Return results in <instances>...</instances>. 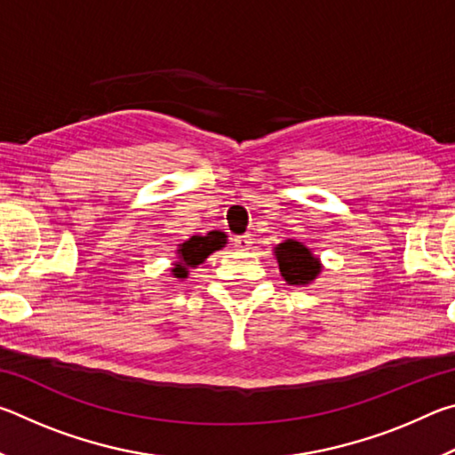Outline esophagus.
Listing matches in <instances>:
<instances>
[{
    "instance_id": "1",
    "label": "esophagus",
    "mask_w": 455,
    "mask_h": 455,
    "mask_svg": "<svg viewBox=\"0 0 455 455\" xmlns=\"http://www.w3.org/2000/svg\"><path fill=\"white\" fill-rule=\"evenodd\" d=\"M252 243H255V238H252V235H241V236L235 238V244L241 251H249L251 246H252Z\"/></svg>"
}]
</instances>
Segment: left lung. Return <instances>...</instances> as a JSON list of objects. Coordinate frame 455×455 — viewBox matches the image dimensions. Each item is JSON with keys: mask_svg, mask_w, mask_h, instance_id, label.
<instances>
[{"mask_svg": "<svg viewBox=\"0 0 455 455\" xmlns=\"http://www.w3.org/2000/svg\"><path fill=\"white\" fill-rule=\"evenodd\" d=\"M275 257L283 279L289 284H309L321 275V260L303 243L292 238L275 246Z\"/></svg>", "mask_w": 455, "mask_h": 455, "instance_id": "8db88e82", "label": "left lung"}]
</instances>
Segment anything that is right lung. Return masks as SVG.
Returning a JSON list of instances; mask_svg holds the SVG:
<instances>
[{
    "label": "right lung",
    "mask_w": 455,
    "mask_h": 455,
    "mask_svg": "<svg viewBox=\"0 0 455 455\" xmlns=\"http://www.w3.org/2000/svg\"><path fill=\"white\" fill-rule=\"evenodd\" d=\"M227 244V235L220 230H211L206 236H192L188 241L179 244V260H176L171 273L176 279H187L188 268L204 263L214 251Z\"/></svg>",
    "instance_id": "obj_1"
}]
</instances>
